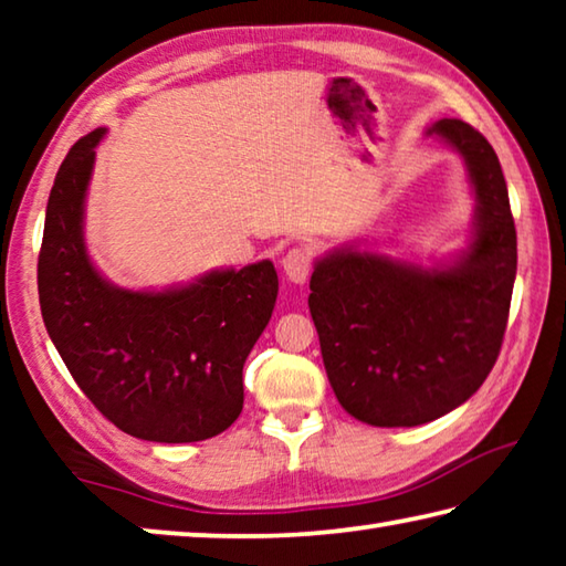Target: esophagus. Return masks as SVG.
Returning <instances> with one entry per match:
<instances>
[{
  "instance_id": "esophagus-1",
  "label": "esophagus",
  "mask_w": 566,
  "mask_h": 566,
  "mask_svg": "<svg viewBox=\"0 0 566 566\" xmlns=\"http://www.w3.org/2000/svg\"><path fill=\"white\" fill-rule=\"evenodd\" d=\"M282 266H284V274L290 276L294 284H304L306 280H310L312 266H314L312 252L306 247H294V249H290V252L284 254Z\"/></svg>"
}]
</instances>
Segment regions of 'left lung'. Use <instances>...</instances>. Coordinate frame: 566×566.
Returning <instances> with one entry per match:
<instances>
[{"label": "left lung", "mask_w": 566, "mask_h": 566, "mask_svg": "<svg viewBox=\"0 0 566 566\" xmlns=\"http://www.w3.org/2000/svg\"><path fill=\"white\" fill-rule=\"evenodd\" d=\"M427 134L462 157L472 237L432 266L359 247L314 262L310 312L329 385L354 419L417 427L474 395L500 357L516 276V229L500 159L462 119Z\"/></svg>", "instance_id": "8db88e82"}]
</instances>
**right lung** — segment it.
I'll use <instances>...</instances> for the list:
<instances>
[{"label": "right lung", "mask_w": 566, "mask_h": 566, "mask_svg": "<svg viewBox=\"0 0 566 566\" xmlns=\"http://www.w3.org/2000/svg\"><path fill=\"white\" fill-rule=\"evenodd\" d=\"M104 134L76 142L50 191L36 264L44 327L114 427L147 442H202L242 411V369L270 324L280 280L270 260L159 292L102 276L84 244V205Z\"/></svg>", "instance_id": "right-lung-1"}]
</instances>
